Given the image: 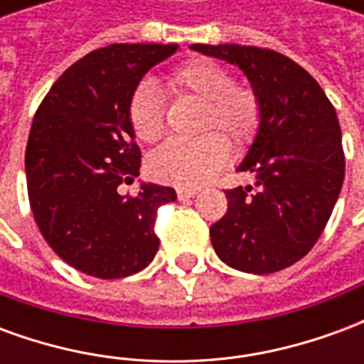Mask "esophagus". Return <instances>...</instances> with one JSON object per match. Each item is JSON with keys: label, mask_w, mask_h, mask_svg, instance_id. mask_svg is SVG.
I'll list each match as a JSON object with an SVG mask.
<instances>
[{"label": "esophagus", "mask_w": 364, "mask_h": 364, "mask_svg": "<svg viewBox=\"0 0 364 364\" xmlns=\"http://www.w3.org/2000/svg\"><path fill=\"white\" fill-rule=\"evenodd\" d=\"M197 195V189H187V187H179L177 189V198L179 200H189Z\"/></svg>", "instance_id": "esophagus-1"}]
</instances>
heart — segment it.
I'll return each instance as SVG.
<instances>
[{
	"label": "heart",
	"mask_w": 364,
	"mask_h": 364,
	"mask_svg": "<svg viewBox=\"0 0 364 364\" xmlns=\"http://www.w3.org/2000/svg\"><path fill=\"white\" fill-rule=\"evenodd\" d=\"M166 82L173 95H189L203 101L198 130L211 132L195 140L166 142L151 154L150 171L159 181L198 187L213 179L228 161L229 139L236 150L253 142L261 124L259 97L252 87L234 83L228 68L210 58L187 60L169 72ZM128 120L136 138L146 144L158 142L166 134L164 105L150 82L140 83L130 97Z\"/></svg>",
	"instance_id": "b5f03b06"
}]
</instances>
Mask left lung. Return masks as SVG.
I'll return each instance as SVG.
<instances>
[{"label":"left lung","instance_id":"1","mask_svg":"<svg viewBox=\"0 0 364 364\" xmlns=\"http://www.w3.org/2000/svg\"><path fill=\"white\" fill-rule=\"evenodd\" d=\"M237 66L261 103V124L237 171L252 185L226 191L228 213L210 226L226 265L267 274L302 259L318 242L345 177L341 127L320 83L279 52L240 44H193Z\"/></svg>","mask_w":364,"mask_h":364}]
</instances>
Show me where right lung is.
<instances>
[{
  "mask_svg": "<svg viewBox=\"0 0 364 364\" xmlns=\"http://www.w3.org/2000/svg\"><path fill=\"white\" fill-rule=\"evenodd\" d=\"M177 44H111L60 75L36 111L25 173L36 226L58 257L97 279L148 267L159 240L156 213L175 200L171 187L142 183L128 103L144 74Z\"/></svg>",
  "mask_w": 364,
  "mask_h": 364,
  "instance_id": "add662e5",
  "label": "right lung"
}]
</instances>
